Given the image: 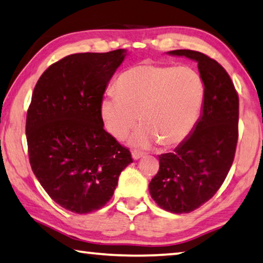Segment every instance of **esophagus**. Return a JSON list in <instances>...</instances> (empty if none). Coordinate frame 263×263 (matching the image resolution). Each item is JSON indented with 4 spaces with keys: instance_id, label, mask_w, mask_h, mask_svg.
Returning a JSON list of instances; mask_svg holds the SVG:
<instances>
[{
    "instance_id": "1",
    "label": "esophagus",
    "mask_w": 263,
    "mask_h": 263,
    "mask_svg": "<svg viewBox=\"0 0 263 263\" xmlns=\"http://www.w3.org/2000/svg\"><path fill=\"white\" fill-rule=\"evenodd\" d=\"M145 154H146L145 152H140V151H133L132 158H133V160H139L140 158L144 157Z\"/></svg>"
}]
</instances>
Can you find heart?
<instances>
[{
	"label": "heart",
	"mask_w": 263,
	"mask_h": 263,
	"mask_svg": "<svg viewBox=\"0 0 263 263\" xmlns=\"http://www.w3.org/2000/svg\"><path fill=\"white\" fill-rule=\"evenodd\" d=\"M116 94L104 96L100 114L105 130L122 140L144 124L130 142L139 147L160 142L163 147L182 144L201 117L205 86L189 67L140 64L125 70L116 82Z\"/></svg>",
	"instance_id": "b5f03b06"
}]
</instances>
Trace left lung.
<instances>
[{"instance_id":"1","label":"left lung","mask_w":263,"mask_h":263,"mask_svg":"<svg viewBox=\"0 0 263 263\" xmlns=\"http://www.w3.org/2000/svg\"><path fill=\"white\" fill-rule=\"evenodd\" d=\"M169 54L197 61L205 99L202 117L188 139L174 153L159 155V172L148 189L163 210L189 213L213 197L232 166L239 136V96L228 72L212 58L191 50Z\"/></svg>"}]
</instances>
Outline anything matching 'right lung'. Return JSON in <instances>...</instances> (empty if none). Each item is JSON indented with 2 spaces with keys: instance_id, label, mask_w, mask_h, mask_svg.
Returning <instances> with one entry per match:
<instances>
[{
  "instance_id": "right-lung-1",
  "label": "right lung",
  "mask_w": 263,
  "mask_h": 263,
  "mask_svg": "<svg viewBox=\"0 0 263 263\" xmlns=\"http://www.w3.org/2000/svg\"><path fill=\"white\" fill-rule=\"evenodd\" d=\"M125 50L77 53L39 78L26 115L31 168L48 196L66 210L89 213L112 197L118 177L133 162L103 127L100 104Z\"/></svg>"
}]
</instances>
